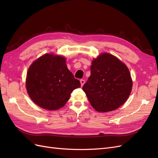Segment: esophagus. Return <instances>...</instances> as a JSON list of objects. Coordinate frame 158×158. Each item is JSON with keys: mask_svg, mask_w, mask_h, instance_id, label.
Listing matches in <instances>:
<instances>
[{"mask_svg": "<svg viewBox=\"0 0 158 158\" xmlns=\"http://www.w3.org/2000/svg\"><path fill=\"white\" fill-rule=\"evenodd\" d=\"M80 84H81V86H83L84 84H85V80L82 79V80H80Z\"/></svg>", "mask_w": 158, "mask_h": 158, "instance_id": "obj_1", "label": "esophagus"}]
</instances>
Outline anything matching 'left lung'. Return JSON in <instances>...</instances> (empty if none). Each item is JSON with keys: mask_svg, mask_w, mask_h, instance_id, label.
Here are the masks:
<instances>
[{"mask_svg": "<svg viewBox=\"0 0 158 158\" xmlns=\"http://www.w3.org/2000/svg\"><path fill=\"white\" fill-rule=\"evenodd\" d=\"M90 70L91 75L82 89L92 106L98 112H109L124 104L132 87L125 64L104 52L92 60Z\"/></svg>", "mask_w": 158, "mask_h": 158, "instance_id": "1", "label": "left lung"}]
</instances>
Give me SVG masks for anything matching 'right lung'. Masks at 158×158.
I'll return each mask as SVG.
<instances>
[{"mask_svg": "<svg viewBox=\"0 0 158 158\" xmlns=\"http://www.w3.org/2000/svg\"><path fill=\"white\" fill-rule=\"evenodd\" d=\"M26 89L38 106L53 111L63 107L70 94L80 87L68 69L63 56L45 54L30 65L26 76Z\"/></svg>", "mask_w": 158, "mask_h": 158, "instance_id": "obj_1", "label": "right lung"}]
</instances>
